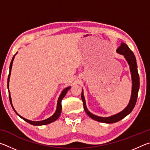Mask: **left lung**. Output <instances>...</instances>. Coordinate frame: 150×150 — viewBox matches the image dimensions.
<instances>
[{
  "instance_id": "obj_1",
  "label": "left lung",
  "mask_w": 150,
  "mask_h": 150,
  "mask_svg": "<svg viewBox=\"0 0 150 150\" xmlns=\"http://www.w3.org/2000/svg\"><path fill=\"white\" fill-rule=\"evenodd\" d=\"M116 52L119 54L122 55L125 58L127 63H128L129 67H130V71L131 73V77H132V93H131V97L130 100L129 101L128 105L126 106V107L122 110L120 112H118L116 115H112L108 117H101L93 115L88 111V110L86 106V102L83 95V90H82V93H81V99L83 103V107H84L85 112L87 114V115L91 117L93 120L96 121L100 122L111 124L115 123L116 122L120 121L124 117H126L127 115L130 114L136 105L137 98H138V91L139 88V77L138 72V67H137L136 59L134 56V53L132 52L130 48L128 47L125 43L122 42L120 46L116 50Z\"/></svg>"
}]
</instances>
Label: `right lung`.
<instances>
[{
    "instance_id": "obj_1",
    "label": "right lung",
    "mask_w": 150,
    "mask_h": 150,
    "mask_svg": "<svg viewBox=\"0 0 150 150\" xmlns=\"http://www.w3.org/2000/svg\"><path fill=\"white\" fill-rule=\"evenodd\" d=\"M15 54L13 57H12V59L11 61V65H10V71H9V75L8 76V84H7V87H8V94H9V99H10V102H11V106L12 108L14 109V110L15 112H16V115L18 116H19L20 118L22 119H23L24 120H25L26 122H27L28 123H29L30 124H32V125H34V126H42V125H46V124H50L53 122H54L55 120H56L59 117V116L61 115V112H62V100L63 98H64V96H65L66 93H67V91L70 89L71 87H66L65 88H64L62 91V93L60 94V95L59 96V98H58V100H57V108H56V110H55V113L52 116H50V118H48L47 119H45V120H41V121H31V120H28L26 118H24L21 116L20 115H19L16 112V111L14 110V108L13 107V105H12V98H11V93H10V91H9V81H10V77H11V69H12V63H13V61L14 59V57L15 55L17 54Z\"/></svg>"
}]
</instances>
